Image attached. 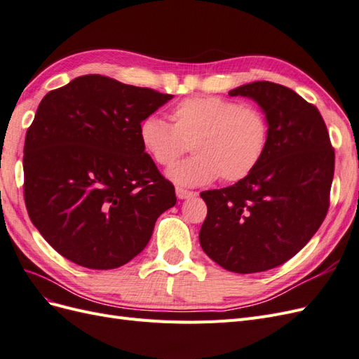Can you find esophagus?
I'll return each mask as SVG.
<instances>
[{"label":"esophagus","instance_id":"34e87169","mask_svg":"<svg viewBox=\"0 0 359 359\" xmlns=\"http://www.w3.org/2000/svg\"><path fill=\"white\" fill-rule=\"evenodd\" d=\"M175 191H177L178 199H191V198L196 196V191L186 190V189H182V187H177Z\"/></svg>","mask_w":359,"mask_h":359}]
</instances>
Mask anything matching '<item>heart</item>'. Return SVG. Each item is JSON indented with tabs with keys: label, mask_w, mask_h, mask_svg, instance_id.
<instances>
[{
	"label": "heart",
	"mask_w": 359,
	"mask_h": 359,
	"mask_svg": "<svg viewBox=\"0 0 359 359\" xmlns=\"http://www.w3.org/2000/svg\"><path fill=\"white\" fill-rule=\"evenodd\" d=\"M170 126L156 115L139 124V140L156 165L172 166L193 149L194 156L169 169L168 177L186 187L222 178H247L264 160L271 137L262 107L219 95L187 97L172 107Z\"/></svg>",
	"instance_id": "b5f03b06"
}]
</instances>
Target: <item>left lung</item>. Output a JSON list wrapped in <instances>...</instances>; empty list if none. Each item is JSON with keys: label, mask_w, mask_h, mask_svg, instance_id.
<instances>
[{"label": "left lung", "mask_w": 359, "mask_h": 359, "mask_svg": "<svg viewBox=\"0 0 359 359\" xmlns=\"http://www.w3.org/2000/svg\"><path fill=\"white\" fill-rule=\"evenodd\" d=\"M229 95L265 111L271 137L260 165L233 186L206 190L199 241L214 262L238 274L283 265L318 232L330 208L334 148L318 107L287 86L257 81Z\"/></svg>", "instance_id": "obj_1"}]
</instances>
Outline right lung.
I'll list each match as a JSON object with an SVG mask.
<instances>
[{
  "label": "right lung",
  "instance_id": "add662e5",
  "mask_svg": "<svg viewBox=\"0 0 359 359\" xmlns=\"http://www.w3.org/2000/svg\"><path fill=\"white\" fill-rule=\"evenodd\" d=\"M172 97L100 74L43 97L25 136L24 199L32 224L61 256L91 269L123 266L177 203L137 133Z\"/></svg>",
  "mask_w": 359,
  "mask_h": 359
}]
</instances>
